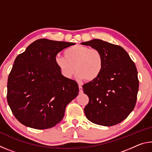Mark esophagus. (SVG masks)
Listing matches in <instances>:
<instances>
[{"label": "esophagus", "instance_id": "esophagus-1", "mask_svg": "<svg viewBox=\"0 0 152 152\" xmlns=\"http://www.w3.org/2000/svg\"><path fill=\"white\" fill-rule=\"evenodd\" d=\"M78 88H79V92H80V93H82V92H83V91H82V87L80 84H79Z\"/></svg>", "mask_w": 152, "mask_h": 152}]
</instances>
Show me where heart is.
I'll list each match as a JSON object with an SVG mask.
<instances>
[{"label": "heart", "instance_id": "obj_1", "mask_svg": "<svg viewBox=\"0 0 152 152\" xmlns=\"http://www.w3.org/2000/svg\"><path fill=\"white\" fill-rule=\"evenodd\" d=\"M55 63L66 78H71L76 70L77 78L89 81L99 76L104 66L103 58L99 50L81 45L68 48L64 56H56Z\"/></svg>", "mask_w": 152, "mask_h": 152}]
</instances>
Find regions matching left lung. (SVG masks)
<instances>
[{
	"label": "left lung",
	"instance_id": "obj_1",
	"mask_svg": "<svg viewBox=\"0 0 152 152\" xmlns=\"http://www.w3.org/2000/svg\"><path fill=\"white\" fill-rule=\"evenodd\" d=\"M81 44L99 50L104 61L99 76L83 85L89 98L84 109L86 117L97 125H117L129 116L137 101L139 80L135 64L119 45L98 39Z\"/></svg>",
	"mask_w": 152,
	"mask_h": 152
}]
</instances>
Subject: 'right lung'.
<instances>
[{"label": "right lung", "mask_w": 152, "mask_h": 152, "mask_svg": "<svg viewBox=\"0 0 152 152\" xmlns=\"http://www.w3.org/2000/svg\"><path fill=\"white\" fill-rule=\"evenodd\" d=\"M74 45L39 39L17 56L9 75L7 99L23 125L36 129L54 127L78 96L77 82L64 77L55 63L59 52Z\"/></svg>", "instance_id": "right-lung-1"}]
</instances>
